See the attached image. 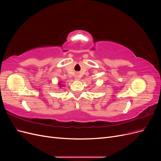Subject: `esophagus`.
I'll use <instances>...</instances> for the list:
<instances>
[{"label":"esophagus","mask_w":161,"mask_h":161,"mask_svg":"<svg viewBox=\"0 0 161 161\" xmlns=\"http://www.w3.org/2000/svg\"><path fill=\"white\" fill-rule=\"evenodd\" d=\"M75 80H79V76H78V75H75Z\"/></svg>","instance_id":"1"}]
</instances>
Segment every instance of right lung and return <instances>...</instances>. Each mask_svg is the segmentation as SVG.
<instances>
[{
	"label": "right lung",
	"instance_id": "obj_1",
	"mask_svg": "<svg viewBox=\"0 0 161 161\" xmlns=\"http://www.w3.org/2000/svg\"><path fill=\"white\" fill-rule=\"evenodd\" d=\"M58 86H59L60 89H62V87L63 86H64V85L61 84L60 82H58Z\"/></svg>",
	"mask_w": 161,
	"mask_h": 161
}]
</instances>
